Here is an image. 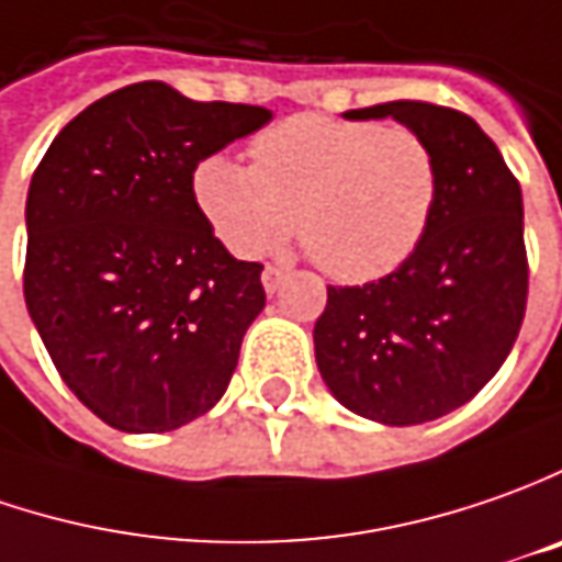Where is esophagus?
Returning <instances> with one entry per match:
<instances>
[{
	"instance_id": "1",
	"label": "esophagus",
	"mask_w": 562,
	"mask_h": 562,
	"mask_svg": "<svg viewBox=\"0 0 562 562\" xmlns=\"http://www.w3.org/2000/svg\"><path fill=\"white\" fill-rule=\"evenodd\" d=\"M261 280H263V289L273 295V292H280L282 280H285V270H282V267H277V263H267V267H263Z\"/></svg>"
}]
</instances>
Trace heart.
Wrapping results in <instances>:
<instances>
[{
	"instance_id": "1",
	"label": "heart",
	"mask_w": 562,
	"mask_h": 562,
	"mask_svg": "<svg viewBox=\"0 0 562 562\" xmlns=\"http://www.w3.org/2000/svg\"><path fill=\"white\" fill-rule=\"evenodd\" d=\"M192 192L236 255L299 239L326 277L373 282L395 273L429 233L441 192L436 148L411 126L295 114L251 143V167L207 155Z\"/></svg>"
}]
</instances>
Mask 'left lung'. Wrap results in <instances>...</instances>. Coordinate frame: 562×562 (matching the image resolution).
I'll list each match as a JSON object with an SVG mask.
<instances>
[{
    "mask_svg": "<svg viewBox=\"0 0 562 562\" xmlns=\"http://www.w3.org/2000/svg\"><path fill=\"white\" fill-rule=\"evenodd\" d=\"M395 117L441 167L436 217L395 273L326 285L314 326L329 392L385 426L451 414L501 370L526 317L522 189L492 139L457 108L397 99L345 117Z\"/></svg>",
    "mask_w": 562,
    "mask_h": 562,
    "instance_id": "left-lung-1",
    "label": "left lung"
}]
</instances>
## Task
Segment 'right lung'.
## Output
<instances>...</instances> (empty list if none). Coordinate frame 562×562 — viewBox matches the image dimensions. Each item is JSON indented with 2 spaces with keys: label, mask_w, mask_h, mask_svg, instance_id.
<instances>
[{
  "label": "right lung",
  "mask_w": 562,
  "mask_h": 562,
  "mask_svg": "<svg viewBox=\"0 0 562 562\" xmlns=\"http://www.w3.org/2000/svg\"><path fill=\"white\" fill-rule=\"evenodd\" d=\"M267 121L146 80L80 111L33 170L30 317L65 385L121 432L180 429L229 385L263 263L223 248L192 177Z\"/></svg>",
  "instance_id": "right-lung-1"
}]
</instances>
